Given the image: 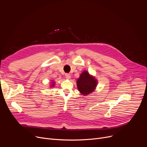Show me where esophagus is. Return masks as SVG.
Listing matches in <instances>:
<instances>
[{"instance_id": "1", "label": "esophagus", "mask_w": 147, "mask_h": 147, "mask_svg": "<svg viewBox=\"0 0 147 147\" xmlns=\"http://www.w3.org/2000/svg\"><path fill=\"white\" fill-rule=\"evenodd\" d=\"M65 78L67 79H69L71 78V75L70 74H68V73H67L65 74Z\"/></svg>"}]
</instances>
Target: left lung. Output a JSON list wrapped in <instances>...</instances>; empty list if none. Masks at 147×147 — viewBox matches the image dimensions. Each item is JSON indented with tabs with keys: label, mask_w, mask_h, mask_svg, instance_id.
I'll list each match as a JSON object with an SVG mask.
<instances>
[{
	"label": "left lung",
	"mask_w": 147,
	"mask_h": 147,
	"mask_svg": "<svg viewBox=\"0 0 147 147\" xmlns=\"http://www.w3.org/2000/svg\"><path fill=\"white\" fill-rule=\"evenodd\" d=\"M98 81L94 76L89 74L87 71H84L77 80V86L80 93L87 95L93 92L97 85Z\"/></svg>",
	"instance_id": "8db88e82"
}]
</instances>
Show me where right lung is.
Here are the masks:
<instances>
[{"label": "right lung", "instance_id": "1", "mask_svg": "<svg viewBox=\"0 0 147 147\" xmlns=\"http://www.w3.org/2000/svg\"><path fill=\"white\" fill-rule=\"evenodd\" d=\"M54 86V82H52V85L51 86V87H53Z\"/></svg>", "mask_w": 147, "mask_h": 147}]
</instances>
